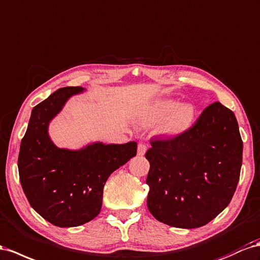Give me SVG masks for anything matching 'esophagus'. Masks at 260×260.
I'll return each mask as SVG.
<instances>
[{
    "instance_id": "esophagus-1",
    "label": "esophagus",
    "mask_w": 260,
    "mask_h": 260,
    "mask_svg": "<svg viewBox=\"0 0 260 260\" xmlns=\"http://www.w3.org/2000/svg\"><path fill=\"white\" fill-rule=\"evenodd\" d=\"M146 150H147V147H146V145L144 143L141 142V143L138 144V155H140V156L144 155Z\"/></svg>"
}]
</instances>
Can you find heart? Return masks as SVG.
<instances>
[{
    "instance_id": "obj_1",
    "label": "heart",
    "mask_w": 260,
    "mask_h": 260,
    "mask_svg": "<svg viewBox=\"0 0 260 260\" xmlns=\"http://www.w3.org/2000/svg\"><path fill=\"white\" fill-rule=\"evenodd\" d=\"M164 129L166 132L176 133L190 123L193 118V108L190 105H180L174 101H163L156 105L151 121L163 120L166 118Z\"/></svg>"
}]
</instances>
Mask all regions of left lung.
Returning <instances> with one entry per match:
<instances>
[{
  "mask_svg": "<svg viewBox=\"0 0 260 260\" xmlns=\"http://www.w3.org/2000/svg\"><path fill=\"white\" fill-rule=\"evenodd\" d=\"M243 141L234 113L220 102L202 111L190 128L151 140L147 208L167 225H206L232 200L240 180Z\"/></svg>",
  "mask_w": 260,
  "mask_h": 260,
  "instance_id": "left-lung-1",
  "label": "left lung"
}]
</instances>
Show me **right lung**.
Here are the masks:
<instances>
[{
  "mask_svg": "<svg viewBox=\"0 0 260 260\" xmlns=\"http://www.w3.org/2000/svg\"><path fill=\"white\" fill-rule=\"evenodd\" d=\"M81 86L55 90L31 110L20 142L19 180L35 211L55 226L73 228L93 220L102 209L103 189L110 174L137 155V142L89 144L79 151L59 149L48 124Z\"/></svg>",
  "mask_w": 260,
  "mask_h": 260,
  "instance_id": "right-lung-1",
  "label": "right lung"
}]
</instances>
